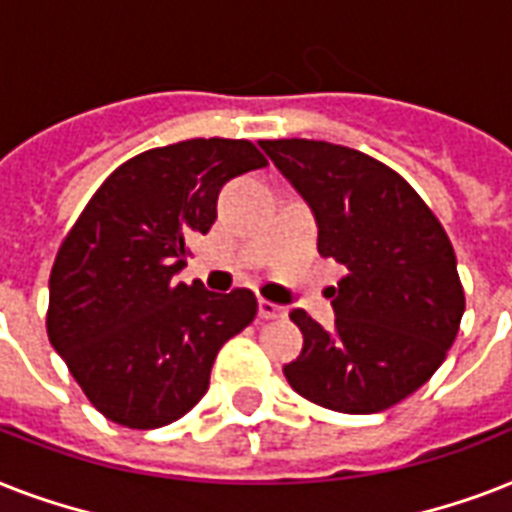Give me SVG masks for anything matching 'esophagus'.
Here are the masks:
<instances>
[{
	"instance_id": "obj_1",
	"label": "esophagus",
	"mask_w": 512,
	"mask_h": 512,
	"mask_svg": "<svg viewBox=\"0 0 512 512\" xmlns=\"http://www.w3.org/2000/svg\"><path fill=\"white\" fill-rule=\"evenodd\" d=\"M257 313H260V319L265 321L284 319V316H287V311H284L281 305L271 303V300H260V303H257Z\"/></svg>"
}]
</instances>
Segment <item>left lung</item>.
<instances>
[{"instance_id": "1", "label": "left lung", "mask_w": 512, "mask_h": 512, "mask_svg": "<svg viewBox=\"0 0 512 512\" xmlns=\"http://www.w3.org/2000/svg\"><path fill=\"white\" fill-rule=\"evenodd\" d=\"M260 146L308 201L321 255L348 271L329 287L335 327L289 313L303 332V353L284 366L289 385L345 414L404 401L460 332L465 292L452 241L420 193L372 156L324 140Z\"/></svg>"}]
</instances>
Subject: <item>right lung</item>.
Returning a JSON list of instances; mask_svg holds the SVG:
<instances>
[{"label": "right lung", "mask_w": 512, "mask_h": 512, "mask_svg": "<svg viewBox=\"0 0 512 512\" xmlns=\"http://www.w3.org/2000/svg\"><path fill=\"white\" fill-rule=\"evenodd\" d=\"M249 140L193 138L124 162L68 231L50 273L47 337L116 425L180 420L209 388L217 350L257 316L249 289L177 284L231 177L265 167Z\"/></svg>", "instance_id": "1"}]
</instances>
